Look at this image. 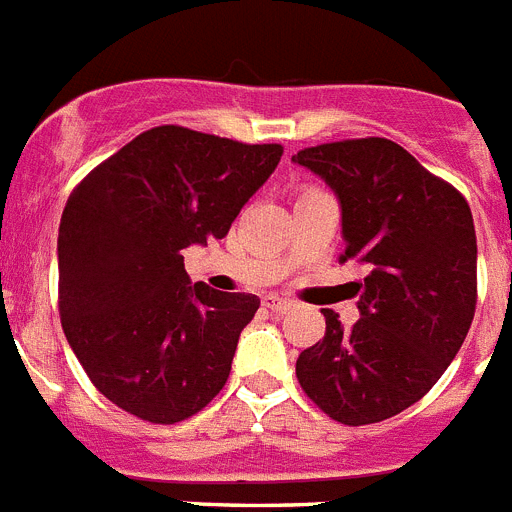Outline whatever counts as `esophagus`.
<instances>
[{"mask_svg":"<svg viewBox=\"0 0 512 512\" xmlns=\"http://www.w3.org/2000/svg\"><path fill=\"white\" fill-rule=\"evenodd\" d=\"M264 307H269L271 312L276 314H287L289 309L294 307L292 299H284V297H276V294H269V297H264Z\"/></svg>","mask_w":512,"mask_h":512,"instance_id":"34e87169","label":"esophagus"}]
</instances>
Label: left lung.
<instances>
[{
  "instance_id": "obj_1",
  "label": "left lung",
  "mask_w": 512,
  "mask_h": 512,
  "mask_svg": "<svg viewBox=\"0 0 512 512\" xmlns=\"http://www.w3.org/2000/svg\"><path fill=\"white\" fill-rule=\"evenodd\" d=\"M342 215V261L365 264L360 320L325 309V337L297 360L299 386L330 419L375 424L442 378L477 304V238L467 200L391 139L302 149Z\"/></svg>"
}]
</instances>
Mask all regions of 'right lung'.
<instances>
[{
	"label": "right lung",
	"instance_id": "add662e5",
	"mask_svg": "<svg viewBox=\"0 0 512 512\" xmlns=\"http://www.w3.org/2000/svg\"><path fill=\"white\" fill-rule=\"evenodd\" d=\"M281 152L157 126L70 192L58 233L60 322L93 386L119 409L177 424L225 386L261 302L192 284L182 251L228 236Z\"/></svg>",
	"mask_w": 512,
	"mask_h": 512
}]
</instances>
